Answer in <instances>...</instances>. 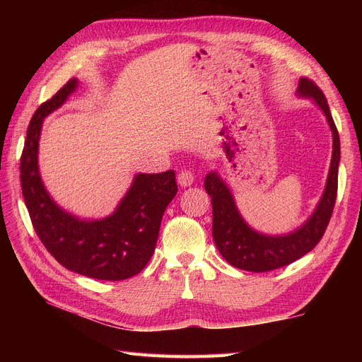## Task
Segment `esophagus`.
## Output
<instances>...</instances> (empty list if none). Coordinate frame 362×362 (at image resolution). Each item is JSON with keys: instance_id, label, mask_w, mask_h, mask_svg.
<instances>
[{"instance_id": "34e87169", "label": "esophagus", "mask_w": 362, "mask_h": 362, "mask_svg": "<svg viewBox=\"0 0 362 362\" xmlns=\"http://www.w3.org/2000/svg\"><path fill=\"white\" fill-rule=\"evenodd\" d=\"M177 182H179L180 187H189L194 182V174L188 171V169H183V171L177 174Z\"/></svg>"}]
</instances>
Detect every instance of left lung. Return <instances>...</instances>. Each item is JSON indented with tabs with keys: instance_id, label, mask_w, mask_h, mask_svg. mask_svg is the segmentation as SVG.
Returning <instances> with one entry per match:
<instances>
[{
	"instance_id": "8db88e82",
	"label": "left lung",
	"mask_w": 362,
	"mask_h": 362,
	"mask_svg": "<svg viewBox=\"0 0 362 362\" xmlns=\"http://www.w3.org/2000/svg\"><path fill=\"white\" fill-rule=\"evenodd\" d=\"M298 95L313 98L325 113L333 134V157L329 166L327 187L313 216L296 232L283 236H266L245 224L233 201V196L216 173L205 177L204 187L211 197L213 206V240L221 255L230 264L249 272H269L288 266L311 252L324 236L332 219L337 196V168H339L341 146L339 134L329 112L325 95L311 79L298 82Z\"/></svg>"
}]
</instances>
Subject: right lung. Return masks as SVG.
<instances>
[{
    "mask_svg": "<svg viewBox=\"0 0 362 362\" xmlns=\"http://www.w3.org/2000/svg\"><path fill=\"white\" fill-rule=\"evenodd\" d=\"M78 81L70 79L35 110L20 158V180L35 233L68 271L98 280H126L140 274L158 240L161 218L177 193L174 171L138 174L112 216L81 221L52 202L37 165L38 138L46 115L62 105Z\"/></svg>",
    "mask_w": 362,
    "mask_h": 362,
    "instance_id": "obj_1",
    "label": "right lung"
}]
</instances>
